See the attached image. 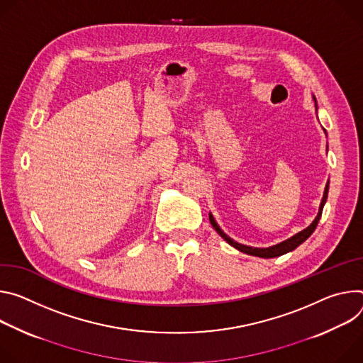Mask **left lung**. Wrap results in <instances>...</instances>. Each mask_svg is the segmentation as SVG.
<instances>
[{
	"label": "left lung",
	"mask_w": 363,
	"mask_h": 363,
	"mask_svg": "<svg viewBox=\"0 0 363 363\" xmlns=\"http://www.w3.org/2000/svg\"><path fill=\"white\" fill-rule=\"evenodd\" d=\"M313 99H314V105H315V111H317V101H315V96H313ZM323 131L326 133V130H323ZM326 135H328V134H326ZM328 193H329V182L326 183L323 197H321V202H320V206H318V213H317V216L314 218V220H313L306 229L297 232L296 235H293V236H290L289 239L283 240V242L275 244V245L268 247V248H257V247H250V245L239 244V242H236V240H233L230 236H228V235L220 229V226L216 223V220H215V218H213L212 213H209V220H211V225L215 228V230L226 240V242H228L230 247L236 248L238 251L244 252V254H248V255L259 257V258H275V257H279V255H284V254H287V252H290V251H294L298 245H301V244L304 242V240L314 232V229H315V226H317V223H318V220H320V218H321V212H323V206H325L326 200H328Z\"/></svg>",
	"instance_id": "left-lung-1"
}]
</instances>
